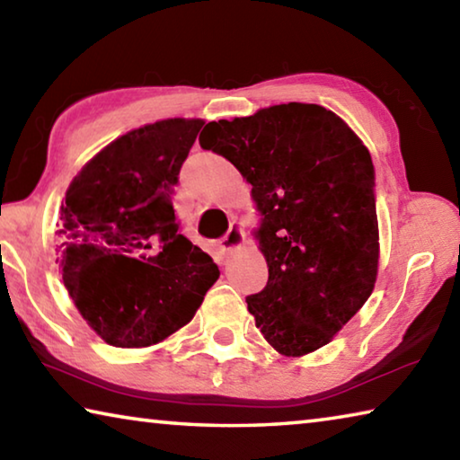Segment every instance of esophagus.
<instances>
[{"mask_svg":"<svg viewBox=\"0 0 460 460\" xmlns=\"http://www.w3.org/2000/svg\"><path fill=\"white\" fill-rule=\"evenodd\" d=\"M241 243H243V229H241V225L233 221L229 231L225 233V237L221 239V249L223 252H233V249H237Z\"/></svg>","mask_w":460,"mask_h":460,"instance_id":"esophagus-1","label":"esophagus"}]
</instances>
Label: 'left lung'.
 Listing matches in <instances>:
<instances>
[{"instance_id":"8db88e82","label":"left lung","mask_w":460,"mask_h":460,"mask_svg":"<svg viewBox=\"0 0 460 460\" xmlns=\"http://www.w3.org/2000/svg\"><path fill=\"white\" fill-rule=\"evenodd\" d=\"M200 147L252 184L268 284L247 296L263 337L286 357L331 342L377 278L376 170L355 131L329 109L284 103L207 123Z\"/></svg>"}]
</instances>
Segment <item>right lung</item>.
I'll use <instances>...</instances> for the list:
<instances>
[{
    "instance_id": "1",
    "label": "right lung",
    "mask_w": 460,
    "mask_h": 460,
    "mask_svg": "<svg viewBox=\"0 0 460 460\" xmlns=\"http://www.w3.org/2000/svg\"><path fill=\"white\" fill-rule=\"evenodd\" d=\"M202 119L128 131L81 168L60 207L62 282L113 347H150L182 329L219 268L181 231L172 207Z\"/></svg>"
}]
</instances>
